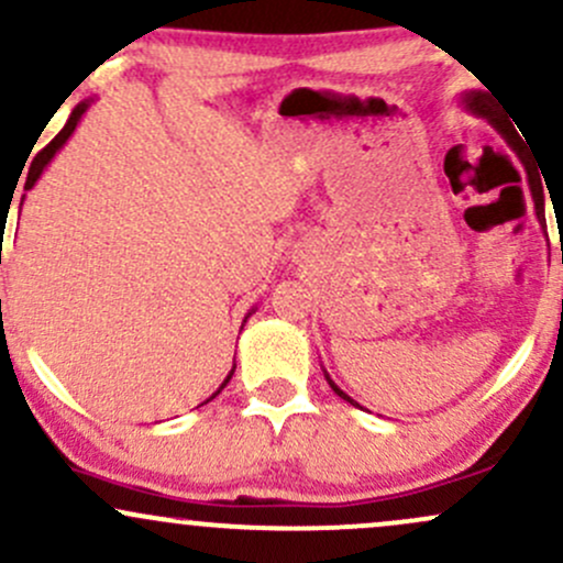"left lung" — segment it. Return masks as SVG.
Listing matches in <instances>:
<instances>
[{
  "label": "left lung",
  "instance_id": "left-lung-1",
  "mask_svg": "<svg viewBox=\"0 0 563 563\" xmlns=\"http://www.w3.org/2000/svg\"><path fill=\"white\" fill-rule=\"evenodd\" d=\"M462 107H465L467 111H473L475 117H484L486 122H489V125L494 128V131H497L499 135H503L505 141H508L510 144V150L518 154V157H521V163H523V146H521V135H518L516 131H512L510 128V122L505 120L503 117V109H499V101H494V98L489 96V92H484V90H471V92H462ZM527 165V163H523ZM532 184V181H529ZM537 187H540V191H542V184H537ZM532 195H534V184H532ZM325 374V372H323ZM325 379H329V385H331V390L339 395V398H344L347 400V404H352V406H357L355 400L350 398L347 393L342 390V387L336 385V382L331 379L329 374H325Z\"/></svg>",
  "mask_w": 563,
  "mask_h": 563
}]
</instances>
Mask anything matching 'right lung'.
<instances>
[{
  "instance_id": "add662e5",
  "label": "right lung",
  "mask_w": 563,
  "mask_h": 563,
  "mask_svg": "<svg viewBox=\"0 0 563 563\" xmlns=\"http://www.w3.org/2000/svg\"><path fill=\"white\" fill-rule=\"evenodd\" d=\"M88 109H90V101H82V103H77V107H74V111H71L69 122H66V125H64V131H60L58 135H55V139L51 141V144H47L45 150H42L40 154H36V157H34V163H31V168H29V176H26V189L34 187V184H36V178L42 176V170H45L47 165H51V159L55 157V154H58L60 146H64L66 141H69V135H71L74 131H77L79 120H82V114H85V111H88ZM21 206H23V200H21ZM251 312H253V310H251ZM251 312L245 314V320L251 318ZM245 320H243V323H245ZM232 374H234V366H232V372L227 374V379L221 382V387H219V390H216V393H213L211 398H208V400H213L216 395H219L221 390H224V387H227V382L232 379ZM208 400H206V404H208ZM200 406H202V404H200Z\"/></svg>"
}]
</instances>
